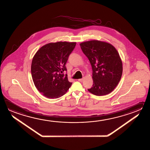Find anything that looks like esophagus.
Returning a JSON list of instances; mask_svg holds the SVG:
<instances>
[{
	"mask_svg": "<svg viewBox=\"0 0 150 150\" xmlns=\"http://www.w3.org/2000/svg\"><path fill=\"white\" fill-rule=\"evenodd\" d=\"M83 81V79H78V81L82 82Z\"/></svg>",
	"mask_w": 150,
	"mask_h": 150,
	"instance_id": "esophagus-1",
	"label": "esophagus"
}]
</instances>
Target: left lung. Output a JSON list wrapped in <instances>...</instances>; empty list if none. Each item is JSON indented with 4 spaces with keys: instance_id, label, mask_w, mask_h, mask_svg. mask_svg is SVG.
I'll return each instance as SVG.
<instances>
[{
    "instance_id": "obj_1",
    "label": "left lung",
    "mask_w": 150,
    "mask_h": 150,
    "mask_svg": "<svg viewBox=\"0 0 150 150\" xmlns=\"http://www.w3.org/2000/svg\"><path fill=\"white\" fill-rule=\"evenodd\" d=\"M80 45L93 69V87L88 90L99 96L111 93L123 72L122 62L117 50L110 44L96 40L83 42Z\"/></svg>"
}]
</instances>
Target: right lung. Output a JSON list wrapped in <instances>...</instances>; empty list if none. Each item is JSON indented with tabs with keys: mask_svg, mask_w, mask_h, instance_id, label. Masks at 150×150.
Wrapping results in <instances>:
<instances>
[{
	"mask_svg": "<svg viewBox=\"0 0 150 150\" xmlns=\"http://www.w3.org/2000/svg\"><path fill=\"white\" fill-rule=\"evenodd\" d=\"M76 45V42H58L44 45L33 57L31 73L37 89L44 96L58 98L72 85L68 81L65 64Z\"/></svg>",
	"mask_w": 150,
	"mask_h": 150,
	"instance_id": "right-lung-1",
	"label": "right lung"
}]
</instances>
